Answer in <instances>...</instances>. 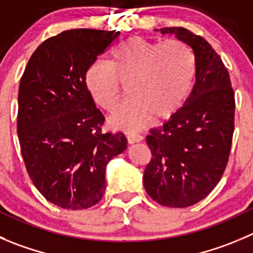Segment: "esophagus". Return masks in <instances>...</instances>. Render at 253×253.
Returning <instances> with one entry per match:
<instances>
[{
  "instance_id": "esophagus-1",
  "label": "esophagus",
  "mask_w": 253,
  "mask_h": 253,
  "mask_svg": "<svg viewBox=\"0 0 253 253\" xmlns=\"http://www.w3.org/2000/svg\"><path fill=\"white\" fill-rule=\"evenodd\" d=\"M126 140H128L129 144H135L143 140V136L139 135V134H128L126 135Z\"/></svg>"
}]
</instances>
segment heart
<instances>
[{
    "label": "heart",
    "instance_id": "1",
    "mask_svg": "<svg viewBox=\"0 0 253 253\" xmlns=\"http://www.w3.org/2000/svg\"><path fill=\"white\" fill-rule=\"evenodd\" d=\"M195 73L194 53L184 42L134 36L115 48L112 64L93 62L84 81L92 99L108 112L118 107L126 84L131 97L109 118V124L139 130L155 117L169 119L184 105Z\"/></svg>",
    "mask_w": 253,
    "mask_h": 253
}]
</instances>
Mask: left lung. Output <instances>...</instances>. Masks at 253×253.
Masks as SVG:
<instances>
[{
	"instance_id": "1",
	"label": "left lung",
	"mask_w": 253,
	"mask_h": 253,
	"mask_svg": "<svg viewBox=\"0 0 253 253\" xmlns=\"http://www.w3.org/2000/svg\"><path fill=\"white\" fill-rule=\"evenodd\" d=\"M160 32L191 47L196 73L185 104L146 136L151 160L144 186L160 205L187 208L205 199L225 171L235 129V93L227 68L208 41L182 27Z\"/></svg>"
}]
</instances>
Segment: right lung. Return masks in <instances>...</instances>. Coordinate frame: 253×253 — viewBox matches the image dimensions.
Masks as SVG:
<instances>
[{
	"instance_id": "right-lung-1",
	"label": "right lung",
	"mask_w": 253,
	"mask_h": 253,
	"mask_svg": "<svg viewBox=\"0 0 253 253\" xmlns=\"http://www.w3.org/2000/svg\"><path fill=\"white\" fill-rule=\"evenodd\" d=\"M119 35L64 31L33 52L21 78V153L33 185L59 208L83 210L99 203L107 164L126 149L123 133H102L104 117L84 81L88 67Z\"/></svg>"
}]
</instances>
